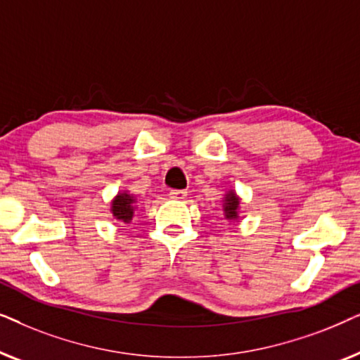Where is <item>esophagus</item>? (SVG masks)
Listing matches in <instances>:
<instances>
[{
	"label": "esophagus",
	"mask_w": 360,
	"mask_h": 360,
	"mask_svg": "<svg viewBox=\"0 0 360 360\" xmlns=\"http://www.w3.org/2000/svg\"><path fill=\"white\" fill-rule=\"evenodd\" d=\"M169 195H170V198H174V200H184L186 196V191L185 190H172Z\"/></svg>",
	"instance_id": "1"
}]
</instances>
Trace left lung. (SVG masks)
Returning a JSON list of instances; mask_svg holds the SVG:
<instances>
[{"label": "left lung", "instance_id": "obj_1", "mask_svg": "<svg viewBox=\"0 0 360 360\" xmlns=\"http://www.w3.org/2000/svg\"><path fill=\"white\" fill-rule=\"evenodd\" d=\"M224 216L228 219H238V208H239V198L236 196L234 191H229L224 196Z\"/></svg>", "mask_w": 360, "mask_h": 360}]
</instances>
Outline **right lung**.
Masks as SVG:
<instances>
[{"instance_id":"obj_1","label":"right lung","mask_w":360,"mask_h":360,"mask_svg":"<svg viewBox=\"0 0 360 360\" xmlns=\"http://www.w3.org/2000/svg\"><path fill=\"white\" fill-rule=\"evenodd\" d=\"M111 211L116 219L129 223L132 216H134V196H131L129 193H120L112 201Z\"/></svg>"}]
</instances>
